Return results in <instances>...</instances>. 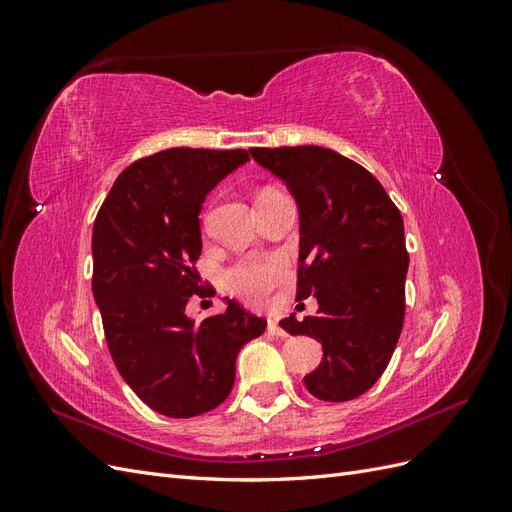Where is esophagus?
<instances>
[{
    "label": "esophagus",
    "mask_w": 512,
    "mask_h": 512,
    "mask_svg": "<svg viewBox=\"0 0 512 512\" xmlns=\"http://www.w3.org/2000/svg\"><path fill=\"white\" fill-rule=\"evenodd\" d=\"M269 333L271 335H275V337H280V339H284V337H288V333L280 327V324H277L275 320H269Z\"/></svg>",
    "instance_id": "obj_1"
}]
</instances>
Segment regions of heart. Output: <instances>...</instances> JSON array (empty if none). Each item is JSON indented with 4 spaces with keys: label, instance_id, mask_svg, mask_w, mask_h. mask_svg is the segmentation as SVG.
Returning a JSON list of instances; mask_svg holds the SVG:
<instances>
[{
    "label": "heart",
    "instance_id": "heart-1",
    "mask_svg": "<svg viewBox=\"0 0 512 512\" xmlns=\"http://www.w3.org/2000/svg\"><path fill=\"white\" fill-rule=\"evenodd\" d=\"M288 265L277 256L241 258L224 271V284L235 297L258 305L269 297V292L286 280Z\"/></svg>",
    "mask_w": 512,
    "mask_h": 512
}]
</instances>
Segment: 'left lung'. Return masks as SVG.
<instances>
[{
    "label": "left lung",
    "instance_id": "8db88e82",
    "mask_svg": "<svg viewBox=\"0 0 512 512\" xmlns=\"http://www.w3.org/2000/svg\"><path fill=\"white\" fill-rule=\"evenodd\" d=\"M250 153L297 200V301H318L314 316L299 322L292 314L282 329L322 344V363L305 376L307 391L322 401H350L384 374L404 327L410 262L404 220L380 181L333 149Z\"/></svg>",
    "mask_w": 512,
    "mask_h": 512
}]
</instances>
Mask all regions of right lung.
Listing matches in <instances>:
<instances>
[{
	"instance_id": "obj_1",
	"label": "right lung",
	"mask_w": 512,
	"mask_h": 512,
	"mask_svg": "<svg viewBox=\"0 0 512 512\" xmlns=\"http://www.w3.org/2000/svg\"><path fill=\"white\" fill-rule=\"evenodd\" d=\"M250 160L245 149L175 147L132 162L94 222V299L115 367L138 399L164 416L218 408L235 384L239 350L267 320L228 301L196 324L185 314L203 297L198 213L207 194Z\"/></svg>"
}]
</instances>
